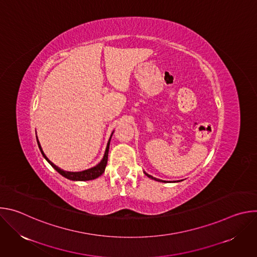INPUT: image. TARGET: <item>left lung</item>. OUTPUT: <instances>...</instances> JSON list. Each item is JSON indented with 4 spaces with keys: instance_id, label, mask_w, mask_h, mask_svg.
<instances>
[{
    "instance_id": "obj_1",
    "label": "left lung",
    "mask_w": 257,
    "mask_h": 257,
    "mask_svg": "<svg viewBox=\"0 0 257 257\" xmlns=\"http://www.w3.org/2000/svg\"><path fill=\"white\" fill-rule=\"evenodd\" d=\"M145 175L148 176V177H150V178H152V179H154V180H157V181H162V180H159V179H157V178H154L153 176H151V175H149V174H146V173H145Z\"/></svg>"
}]
</instances>
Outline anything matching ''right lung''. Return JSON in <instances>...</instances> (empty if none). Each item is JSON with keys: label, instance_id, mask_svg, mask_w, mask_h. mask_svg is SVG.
Returning <instances> with one entry per match:
<instances>
[{"label": "right lung", "instance_id": "right-lung-1", "mask_svg": "<svg viewBox=\"0 0 257 257\" xmlns=\"http://www.w3.org/2000/svg\"><path fill=\"white\" fill-rule=\"evenodd\" d=\"M112 137V136H111ZM38 139V138H36ZM109 141H111V138H109L108 142H107V145H106V149H105V153H104V156H103V159L101 160V162L96 165L95 167L91 168V169H88V170H85V171H82V172H66V171H63L62 169L58 168L56 165H54L47 157L46 155L44 154L42 148H41V144L38 140V144H39V148L44 156V158L50 163V165L58 172L60 173L62 176H64L65 178L69 179V180H73V181H88V180H93L97 177H99L103 172H104V169H105V166H106V163H107V155H108V148H109Z\"/></svg>", "mask_w": 257, "mask_h": 257}]
</instances>
